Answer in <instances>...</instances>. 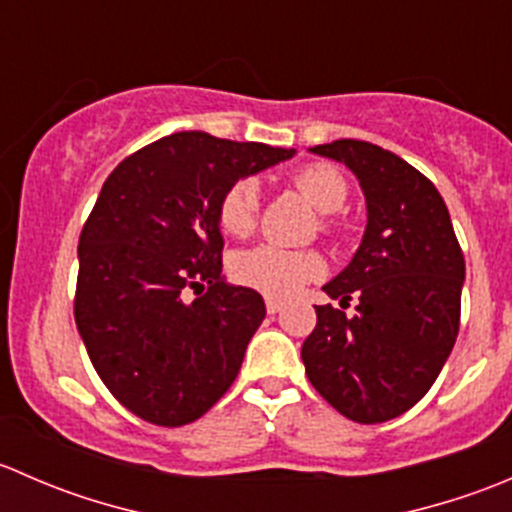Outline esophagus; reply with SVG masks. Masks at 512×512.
Masks as SVG:
<instances>
[{"mask_svg":"<svg viewBox=\"0 0 512 512\" xmlns=\"http://www.w3.org/2000/svg\"><path fill=\"white\" fill-rule=\"evenodd\" d=\"M265 307H267V314H277L282 309V302L280 299H267Z\"/></svg>","mask_w":512,"mask_h":512,"instance_id":"34e87169","label":"esophagus"}]
</instances>
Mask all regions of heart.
I'll return each mask as SVG.
<instances>
[{"label": "heart", "instance_id": "heart-1", "mask_svg": "<svg viewBox=\"0 0 512 512\" xmlns=\"http://www.w3.org/2000/svg\"><path fill=\"white\" fill-rule=\"evenodd\" d=\"M292 185L319 210L337 213L347 203V180L334 165L312 163L294 170ZM260 208V185L255 178H240L225 188L218 200V225L232 237L250 235ZM324 230H332V220H324ZM324 272L317 252L285 250L277 245H255L230 257V275L237 285L257 289L267 297H289Z\"/></svg>", "mask_w": 512, "mask_h": 512}]
</instances>
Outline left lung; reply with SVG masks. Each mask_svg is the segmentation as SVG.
Wrapping results in <instances>:
<instances>
[{
    "label": "left lung",
    "instance_id": "left-lung-1",
    "mask_svg": "<svg viewBox=\"0 0 512 512\" xmlns=\"http://www.w3.org/2000/svg\"><path fill=\"white\" fill-rule=\"evenodd\" d=\"M309 151L359 178L366 230L352 262L324 285L342 308L359 296L357 314L314 307L304 371L342 416L389 421L426 396L456 344L466 260L441 193L404 158L352 138Z\"/></svg>",
    "mask_w": 512,
    "mask_h": 512
}]
</instances>
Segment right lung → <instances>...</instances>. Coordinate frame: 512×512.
Returning <instances> with one entry per match:
<instances>
[{
    "mask_svg": "<svg viewBox=\"0 0 512 512\" xmlns=\"http://www.w3.org/2000/svg\"><path fill=\"white\" fill-rule=\"evenodd\" d=\"M292 156L183 131L106 178L79 237L74 317L96 374L131 414L185 426L232 386L265 302L223 280L218 200ZM188 288L204 294L188 303Z\"/></svg>",
    "mask_w": 512,
    "mask_h": 512,
    "instance_id": "add662e5",
    "label": "right lung"
}]
</instances>
